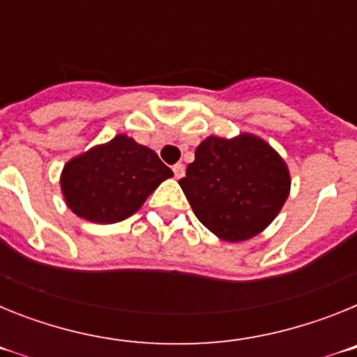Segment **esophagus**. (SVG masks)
<instances>
[{
  "label": "esophagus",
  "instance_id": "obj_1",
  "mask_svg": "<svg viewBox=\"0 0 357 357\" xmlns=\"http://www.w3.org/2000/svg\"><path fill=\"white\" fill-rule=\"evenodd\" d=\"M173 173H175V176L176 178H182V176H184V173H185V168H184V164H175V166H173Z\"/></svg>",
  "mask_w": 357,
  "mask_h": 357
}]
</instances>
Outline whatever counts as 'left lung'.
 <instances>
[{
    "instance_id": "1",
    "label": "left lung",
    "mask_w": 357,
    "mask_h": 357,
    "mask_svg": "<svg viewBox=\"0 0 357 357\" xmlns=\"http://www.w3.org/2000/svg\"><path fill=\"white\" fill-rule=\"evenodd\" d=\"M193 213L225 241L254 238L273 222L289 193L284 160L259 137H207L178 181Z\"/></svg>"
}]
</instances>
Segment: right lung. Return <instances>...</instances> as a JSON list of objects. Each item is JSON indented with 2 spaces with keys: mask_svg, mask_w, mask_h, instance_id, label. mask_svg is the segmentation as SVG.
<instances>
[{
  "mask_svg": "<svg viewBox=\"0 0 357 357\" xmlns=\"http://www.w3.org/2000/svg\"><path fill=\"white\" fill-rule=\"evenodd\" d=\"M173 176L150 148L127 135L66 164L62 193L69 209L94 223H118L139 209L151 191Z\"/></svg>",
  "mask_w": 357,
  "mask_h": 357,
  "instance_id": "obj_1",
  "label": "right lung"
}]
</instances>
